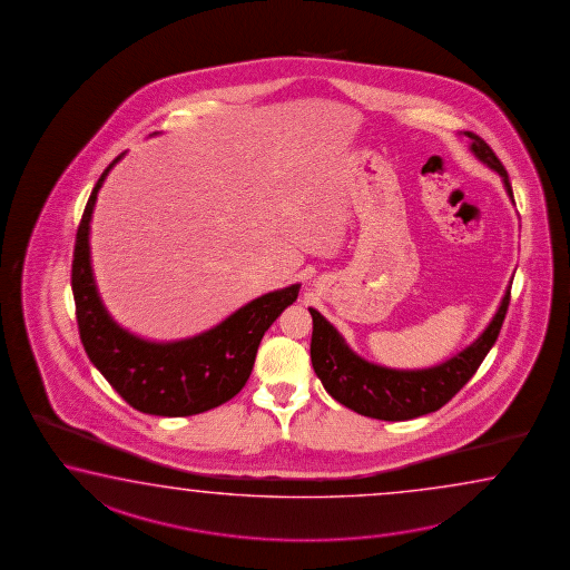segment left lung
Here are the masks:
<instances>
[{"mask_svg":"<svg viewBox=\"0 0 570 570\" xmlns=\"http://www.w3.org/2000/svg\"><path fill=\"white\" fill-rule=\"evenodd\" d=\"M465 136L471 140V151L501 176L503 186L513 200L510 176L495 151L473 131H465ZM510 294L511 284L488 328L469 347L453 355L451 360L426 370H392L363 360L348 347L345 338L338 335L337 328L323 314L308 308L313 316L311 360L314 373L338 404L361 416L397 422L436 412L475 375L489 348L498 341L510 306Z\"/></svg>","mask_w":570,"mask_h":570,"instance_id":"left-lung-1","label":"left lung"}]
</instances>
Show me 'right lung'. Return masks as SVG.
I'll return each instance as SVG.
<instances>
[{"mask_svg": "<svg viewBox=\"0 0 570 570\" xmlns=\"http://www.w3.org/2000/svg\"><path fill=\"white\" fill-rule=\"evenodd\" d=\"M124 154L99 176L77 229L70 286L79 335L91 363L129 406L154 416H193L239 394L254 370L259 341L298 298L301 284L267 292L197 337L154 343L121 328L95 286L89 229L97 193Z\"/></svg>", "mask_w": 570, "mask_h": 570, "instance_id": "right-lung-1", "label": "right lung"}]
</instances>
